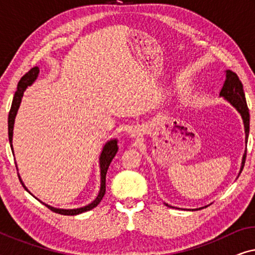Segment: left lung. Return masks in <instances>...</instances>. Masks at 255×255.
Segmentation results:
<instances>
[{
    "label": "left lung",
    "mask_w": 255,
    "mask_h": 255,
    "mask_svg": "<svg viewBox=\"0 0 255 255\" xmlns=\"http://www.w3.org/2000/svg\"><path fill=\"white\" fill-rule=\"evenodd\" d=\"M219 96L224 97L228 102L231 103L232 106L236 108L237 111L240 114V116H242L243 122H244V128H245V134H246L245 140L247 144V138H249V133H250V110L246 103L245 93H244V89H243V83L239 80L238 75H237L236 73H233L232 71H230V69L226 71V80L224 85H223L221 93H219ZM246 153H247V149L243 155L242 168H240L239 174L243 172L244 165H245ZM168 207H170V205H168ZM200 209H203V208H200ZM200 209H194V210H200Z\"/></svg>",
    "instance_id": "left-lung-1"
}]
</instances>
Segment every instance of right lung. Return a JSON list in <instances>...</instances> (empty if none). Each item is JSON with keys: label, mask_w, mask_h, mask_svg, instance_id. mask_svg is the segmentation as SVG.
Returning <instances> with one entry per match:
<instances>
[{"label": "right lung", "mask_w": 255, "mask_h": 255, "mask_svg": "<svg viewBox=\"0 0 255 255\" xmlns=\"http://www.w3.org/2000/svg\"><path fill=\"white\" fill-rule=\"evenodd\" d=\"M38 74H39V68H38V67L31 68L30 71L26 73V74H24L22 76V79L19 80L18 85H17V90L15 93V96H13L12 104H11V108H10L9 117H8V134H9V142H10V146H11L12 154H13L12 133H13V124H15V117L17 115V111H18L19 104H20V102H22V97H23L24 92H25V89L27 88V87L31 86L34 81H36V79L38 78ZM117 151H118V146H117L116 139H111V140H109L106 145H104V147L102 149V153H101V156H100V168H101L100 193H99V195H97V197L95 198V200H94L90 204L86 205V207H82V208H78V209H58V208H53V207H51V205H47V204L43 203V202L38 200V198H37V200L41 202V203H43L45 207H47L48 209H50V210H52L53 212H57V214L65 215V216H75V215L82 214V212L92 210V209H94L95 207H97V205H99L100 202L102 201L104 194H106L107 172H108V168H109V166H110V162L113 161L114 156L116 155ZM19 181H20V183H22V186L25 188V190L29 191V190H27V188L24 186V183L22 182V180H20V177H19ZM29 193H30V191H29Z\"/></svg>", "instance_id": "1"}]
</instances>
